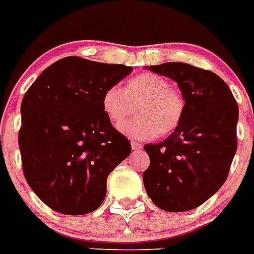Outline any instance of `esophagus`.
<instances>
[{
  "instance_id": "esophagus-1",
  "label": "esophagus",
  "mask_w": 254,
  "mask_h": 254,
  "mask_svg": "<svg viewBox=\"0 0 254 254\" xmlns=\"http://www.w3.org/2000/svg\"><path fill=\"white\" fill-rule=\"evenodd\" d=\"M131 148H133V151H140L143 148V145L140 143L131 142Z\"/></svg>"
}]
</instances>
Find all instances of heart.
Segmentation results:
<instances>
[{
    "label": "heart",
    "instance_id": "heart-1",
    "mask_svg": "<svg viewBox=\"0 0 254 254\" xmlns=\"http://www.w3.org/2000/svg\"><path fill=\"white\" fill-rule=\"evenodd\" d=\"M135 105L138 118L125 121L119 129L140 140L173 133L187 109L184 94L171 87L166 78L153 72L138 74L127 81L124 90L118 85L109 87L102 96L103 112L114 124L124 121Z\"/></svg>",
    "mask_w": 254,
    "mask_h": 254
}]
</instances>
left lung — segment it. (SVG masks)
Returning a JSON list of instances; mask_svg holds the SVG:
<instances>
[{
    "mask_svg": "<svg viewBox=\"0 0 254 254\" xmlns=\"http://www.w3.org/2000/svg\"><path fill=\"white\" fill-rule=\"evenodd\" d=\"M175 80L187 109L165 140L144 145L149 166L143 173L148 197L158 208L184 212L219 190L237 152V101L220 76L184 63L149 66Z\"/></svg>",
    "mask_w": 254,
    "mask_h": 254,
    "instance_id": "1",
    "label": "left lung"
}]
</instances>
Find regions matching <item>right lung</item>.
<instances>
[{
	"instance_id": "add662e5",
	"label": "right lung",
	"mask_w": 254,
	"mask_h": 254,
	"mask_svg": "<svg viewBox=\"0 0 254 254\" xmlns=\"http://www.w3.org/2000/svg\"><path fill=\"white\" fill-rule=\"evenodd\" d=\"M131 70L69 56L48 66L26 90L19 131L23 173L56 212L96 211L107 176L130 154L127 138L103 112L102 96Z\"/></svg>"
}]
</instances>
